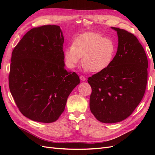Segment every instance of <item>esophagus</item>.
Instances as JSON below:
<instances>
[{
    "instance_id": "esophagus-1",
    "label": "esophagus",
    "mask_w": 155,
    "mask_h": 155,
    "mask_svg": "<svg viewBox=\"0 0 155 155\" xmlns=\"http://www.w3.org/2000/svg\"><path fill=\"white\" fill-rule=\"evenodd\" d=\"M80 79L82 80V81H85V77L84 76H83V75H81L80 77Z\"/></svg>"
}]
</instances>
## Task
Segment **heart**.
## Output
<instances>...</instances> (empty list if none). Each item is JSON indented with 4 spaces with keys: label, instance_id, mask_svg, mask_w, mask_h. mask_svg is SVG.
<instances>
[{
    "label": "heart",
    "instance_id": "obj_1",
    "mask_svg": "<svg viewBox=\"0 0 155 155\" xmlns=\"http://www.w3.org/2000/svg\"><path fill=\"white\" fill-rule=\"evenodd\" d=\"M116 50L112 39L95 32H86L76 38L73 45L65 49L64 57L67 67L73 68L82 56L84 69L95 73L109 66Z\"/></svg>",
    "mask_w": 155,
    "mask_h": 155
}]
</instances>
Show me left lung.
Masks as SVG:
<instances>
[{
  "instance_id": "1",
  "label": "left lung",
  "mask_w": 155,
  "mask_h": 155,
  "mask_svg": "<svg viewBox=\"0 0 155 155\" xmlns=\"http://www.w3.org/2000/svg\"><path fill=\"white\" fill-rule=\"evenodd\" d=\"M117 31L118 47L111 64L88 78L92 88L90 109L103 123L123 120L134 112L144 95L148 62L139 40L131 32Z\"/></svg>"
}]
</instances>
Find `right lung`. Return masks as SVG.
I'll list each match as a JSON object with an SVG mask.
<instances>
[{"mask_svg":"<svg viewBox=\"0 0 155 155\" xmlns=\"http://www.w3.org/2000/svg\"><path fill=\"white\" fill-rule=\"evenodd\" d=\"M64 38L59 26L29 30L12 53L9 85L22 115L39 123L58 120L67 98L80 83L64 68Z\"/></svg>","mask_w":155,"mask_h":155,"instance_id":"obj_1","label":"right lung"}]
</instances>
